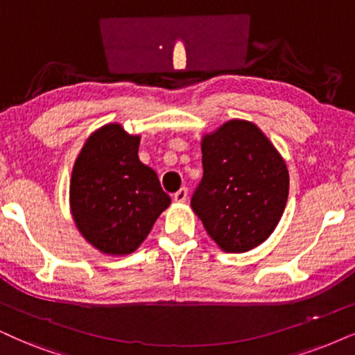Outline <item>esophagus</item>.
Returning a JSON list of instances; mask_svg holds the SVG:
<instances>
[{
  "label": "esophagus",
  "mask_w": 355,
  "mask_h": 355,
  "mask_svg": "<svg viewBox=\"0 0 355 355\" xmlns=\"http://www.w3.org/2000/svg\"><path fill=\"white\" fill-rule=\"evenodd\" d=\"M187 196H188V190L185 187H183L173 195V201H175V203H185Z\"/></svg>",
  "instance_id": "1"
}]
</instances>
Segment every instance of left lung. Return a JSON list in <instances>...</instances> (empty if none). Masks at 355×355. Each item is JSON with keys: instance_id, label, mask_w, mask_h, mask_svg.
Wrapping results in <instances>:
<instances>
[{"instance_id": "1", "label": "left lung", "mask_w": 355, "mask_h": 355, "mask_svg": "<svg viewBox=\"0 0 355 355\" xmlns=\"http://www.w3.org/2000/svg\"><path fill=\"white\" fill-rule=\"evenodd\" d=\"M203 178L191 209L224 252H248L275 231L290 175L284 157L254 123L230 119L201 137Z\"/></svg>"}]
</instances>
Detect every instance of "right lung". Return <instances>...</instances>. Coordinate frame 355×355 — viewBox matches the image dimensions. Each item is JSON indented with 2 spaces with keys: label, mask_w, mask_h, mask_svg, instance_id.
Returning a JSON list of instances; mask_svg holds the SVG:
<instances>
[{
  "label": "right lung",
  "mask_w": 355,
  "mask_h": 355,
  "mask_svg": "<svg viewBox=\"0 0 355 355\" xmlns=\"http://www.w3.org/2000/svg\"><path fill=\"white\" fill-rule=\"evenodd\" d=\"M139 134L105 124L89 134L73 164L71 218L101 254H132L170 206L157 173L139 160Z\"/></svg>",
  "instance_id": "obj_1"
}]
</instances>
